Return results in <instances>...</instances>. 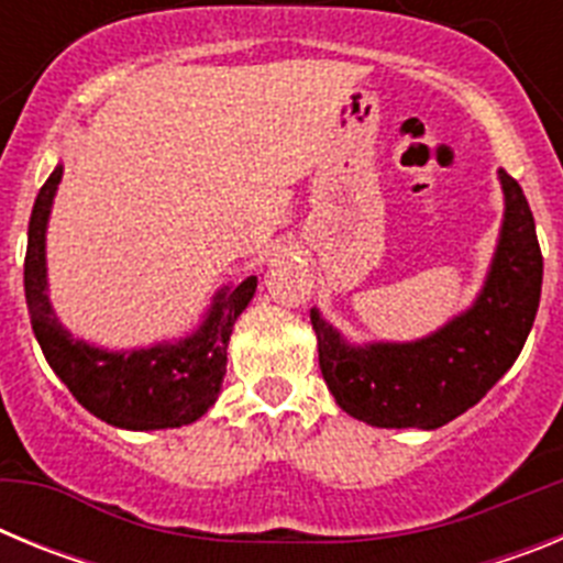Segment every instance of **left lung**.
Instances as JSON below:
<instances>
[{
  "label": "left lung",
  "instance_id": "obj_1",
  "mask_svg": "<svg viewBox=\"0 0 563 563\" xmlns=\"http://www.w3.org/2000/svg\"><path fill=\"white\" fill-rule=\"evenodd\" d=\"M505 222L474 307L411 343L352 346L310 310L318 363L335 402L377 429H440L482 400L525 346L541 298L533 211L519 183L499 172Z\"/></svg>",
  "mask_w": 563,
  "mask_h": 563
}]
</instances>
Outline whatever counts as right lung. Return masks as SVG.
<instances>
[{
    "mask_svg": "<svg viewBox=\"0 0 563 563\" xmlns=\"http://www.w3.org/2000/svg\"><path fill=\"white\" fill-rule=\"evenodd\" d=\"M62 166L49 174L36 197L27 228L24 256V298L30 324L47 357L49 369L62 377L84 409L118 429L152 431L180 429L200 420L222 389L228 341L233 324L256 292V276L217 292L206 321L180 343H157L148 350L107 352L78 341L58 324L47 298L44 233Z\"/></svg>",
    "mask_w": 563,
    "mask_h": 563,
    "instance_id": "add662e5",
    "label": "right lung"
}]
</instances>
